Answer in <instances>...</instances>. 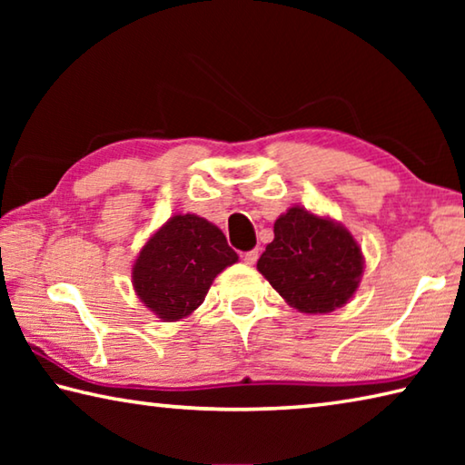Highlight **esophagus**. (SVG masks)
Instances as JSON below:
<instances>
[{
    "label": "esophagus",
    "mask_w": 465,
    "mask_h": 465,
    "mask_svg": "<svg viewBox=\"0 0 465 465\" xmlns=\"http://www.w3.org/2000/svg\"><path fill=\"white\" fill-rule=\"evenodd\" d=\"M242 261L246 262V264H254L256 261H258V250H250V252H243L242 254Z\"/></svg>",
    "instance_id": "obj_1"
}]
</instances>
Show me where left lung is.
Here are the masks:
<instances>
[{"label": "left lung", "mask_w": 465, "mask_h": 465, "mask_svg": "<svg viewBox=\"0 0 465 465\" xmlns=\"http://www.w3.org/2000/svg\"><path fill=\"white\" fill-rule=\"evenodd\" d=\"M256 269L291 308L328 313L355 295L363 252L342 223L291 207L274 222V240Z\"/></svg>", "instance_id": "left-lung-1"}]
</instances>
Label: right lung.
<instances>
[{
    "mask_svg": "<svg viewBox=\"0 0 465 465\" xmlns=\"http://www.w3.org/2000/svg\"><path fill=\"white\" fill-rule=\"evenodd\" d=\"M238 254L223 232L199 215H174L141 248L133 264L135 293L163 322H176L199 308L211 282Z\"/></svg>",
    "mask_w": 465,
    "mask_h": 465,
    "instance_id": "1",
    "label": "right lung"
}]
</instances>
